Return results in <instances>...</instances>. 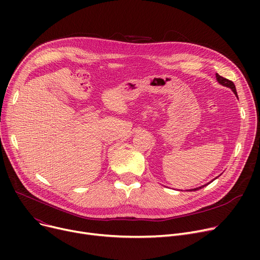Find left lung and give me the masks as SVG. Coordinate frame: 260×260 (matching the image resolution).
I'll list each match as a JSON object with an SVG mask.
<instances>
[{
    "mask_svg": "<svg viewBox=\"0 0 260 260\" xmlns=\"http://www.w3.org/2000/svg\"><path fill=\"white\" fill-rule=\"evenodd\" d=\"M216 80L218 81V83L219 84H221V85H223V86H225V87H229V88H231L232 89V91H233L234 93H235V95L236 97L238 98V95H237V91H236V87H235V84L233 83V82L232 81H230V80H228V79H225V78H223V77H221V76H219L218 74H216ZM215 179H217V177ZM214 179V180H215ZM213 181V180H212ZM211 181V182H212ZM211 182H209V183H207V184H204V185H201V186H199V187H196V188H192V189H188V190H190V192H192V190H197V189H200V188H202V187H204V186H207L208 184H210Z\"/></svg>",
    "mask_w": 260,
    "mask_h": 260,
    "instance_id": "left-lung-1",
    "label": "left lung"
}]
</instances>
